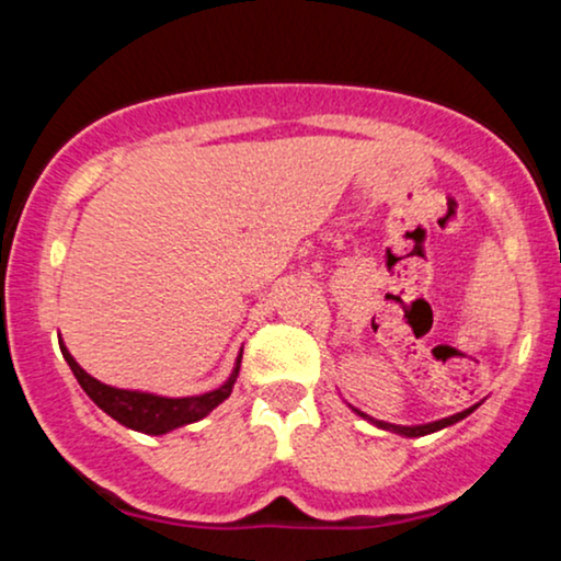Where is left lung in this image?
<instances>
[{
  "label": "left lung",
  "instance_id": "obj_1",
  "mask_svg": "<svg viewBox=\"0 0 561 561\" xmlns=\"http://www.w3.org/2000/svg\"><path fill=\"white\" fill-rule=\"evenodd\" d=\"M482 403V401H480ZM480 403H474V405H469V409H465V411H459V414H454V416H446V420H437V422H427V424H392V422H382V420H375V416H369V414H364V411H358V409H351L356 411L358 416H362V420H366L369 424H375L377 430H385V433H396V435H401V437H422V435H433V433H437V430H446V427H450V424H456V422H461L465 420V416H469L472 414L474 409H478Z\"/></svg>",
  "mask_w": 561,
  "mask_h": 561
}]
</instances>
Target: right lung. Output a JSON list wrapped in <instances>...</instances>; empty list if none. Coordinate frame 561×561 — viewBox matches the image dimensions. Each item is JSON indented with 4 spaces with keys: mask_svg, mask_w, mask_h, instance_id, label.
I'll use <instances>...</instances> for the list:
<instances>
[{
    "mask_svg": "<svg viewBox=\"0 0 561 561\" xmlns=\"http://www.w3.org/2000/svg\"><path fill=\"white\" fill-rule=\"evenodd\" d=\"M62 358H66L73 377L79 379L92 401L105 411L107 416H113L115 422L124 424V427L134 430V433L145 435H165L173 433V430L186 427V424H195L210 414L218 403H224L231 396V388H234L237 375H240L242 364V351L237 353V362L231 375L224 379L221 385L208 392H199V396H182V398H169L158 396V392L147 390H126V388H113V385L100 382V379L89 375L87 369H81L79 362L70 356L68 345L60 340Z\"/></svg>",
    "mask_w": 561,
    "mask_h": 561,
    "instance_id": "1",
    "label": "right lung"
}]
</instances>
